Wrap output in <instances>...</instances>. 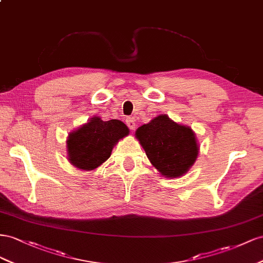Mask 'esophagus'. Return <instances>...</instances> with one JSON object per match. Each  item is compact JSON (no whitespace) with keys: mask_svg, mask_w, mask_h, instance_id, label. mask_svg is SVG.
<instances>
[{"mask_svg":"<svg viewBox=\"0 0 263 263\" xmlns=\"http://www.w3.org/2000/svg\"><path fill=\"white\" fill-rule=\"evenodd\" d=\"M125 122H126V125H127V127H129L130 130H134V129H136V120H134V118L127 117V118L125 119Z\"/></svg>","mask_w":263,"mask_h":263,"instance_id":"34e87169","label":"esophagus"}]
</instances>
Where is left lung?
<instances>
[{"mask_svg": "<svg viewBox=\"0 0 263 263\" xmlns=\"http://www.w3.org/2000/svg\"><path fill=\"white\" fill-rule=\"evenodd\" d=\"M136 136L148 160L164 176H182L196 161L199 147L195 133L167 116L161 115L140 126Z\"/></svg>", "mask_w": 263, "mask_h": 263, "instance_id": "1", "label": "left lung"}]
</instances>
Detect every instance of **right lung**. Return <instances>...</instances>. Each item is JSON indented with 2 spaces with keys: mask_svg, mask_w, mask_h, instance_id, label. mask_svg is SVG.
Wrapping results in <instances>:
<instances>
[{
  "mask_svg": "<svg viewBox=\"0 0 263 263\" xmlns=\"http://www.w3.org/2000/svg\"><path fill=\"white\" fill-rule=\"evenodd\" d=\"M129 134L127 126L119 120L102 121L98 117L70 133L67 141L69 161L74 166L91 171L106 162L120 139Z\"/></svg>",
  "mask_w": 263,
  "mask_h": 263,
  "instance_id": "1",
  "label": "right lung"
}]
</instances>
